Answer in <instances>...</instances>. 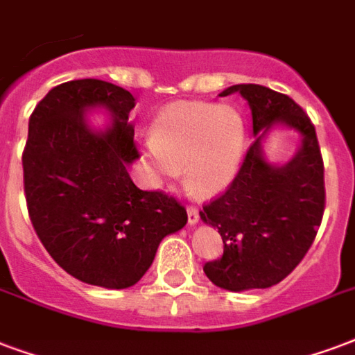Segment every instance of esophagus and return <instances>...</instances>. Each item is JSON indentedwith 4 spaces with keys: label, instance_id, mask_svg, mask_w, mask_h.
Masks as SVG:
<instances>
[{
    "label": "esophagus",
    "instance_id": "obj_1",
    "mask_svg": "<svg viewBox=\"0 0 355 355\" xmlns=\"http://www.w3.org/2000/svg\"><path fill=\"white\" fill-rule=\"evenodd\" d=\"M187 217H189V225H196L200 220V213L194 206L187 207Z\"/></svg>",
    "mask_w": 355,
    "mask_h": 355
}]
</instances>
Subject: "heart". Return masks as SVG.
Listing matches in <instances>:
<instances>
[{
    "label": "heart",
    "mask_w": 355,
    "mask_h": 355,
    "mask_svg": "<svg viewBox=\"0 0 355 355\" xmlns=\"http://www.w3.org/2000/svg\"><path fill=\"white\" fill-rule=\"evenodd\" d=\"M146 151L159 185L185 168L189 191L213 196L230 185L241 164L243 117L232 106L178 103L159 114Z\"/></svg>",
    "instance_id": "1"
}]
</instances>
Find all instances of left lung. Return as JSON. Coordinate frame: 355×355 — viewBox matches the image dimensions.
Returning <instances> with one entry per match:
<instances>
[{
  "instance_id": "obj_1",
  "label": "left lung",
  "mask_w": 355,
  "mask_h": 355,
  "mask_svg": "<svg viewBox=\"0 0 355 355\" xmlns=\"http://www.w3.org/2000/svg\"><path fill=\"white\" fill-rule=\"evenodd\" d=\"M241 93L252 114V135L243 162L225 193L200 211L217 228L225 252L207 262L204 273L218 288L243 292L269 288L311 249L326 207L324 161L313 121L288 95L258 84H238L220 93ZM275 124L302 135L298 153L286 165L273 167L263 159L261 140Z\"/></svg>"
}]
</instances>
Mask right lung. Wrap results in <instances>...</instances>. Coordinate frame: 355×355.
<instances>
[{"mask_svg": "<svg viewBox=\"0 0 355 355\" xmlns=\"http://www.w3.org/2000/svg\"><path fill=\"white\" fill-rule=\"evenodd\" d=\"M93 105L114 117L105 131L87 125ZM132 108L135 97L105 80L60 84L29 117L22 153L24 193L41 243L69 275L103 288L137 284L162 239L187 225L174 196L130 180L127 168L140 157Z\"/></svg>", "mask_w": 355, "mask_h": 355, "instance_id": "add662e5", "label": "right lung"}]
</instances>
